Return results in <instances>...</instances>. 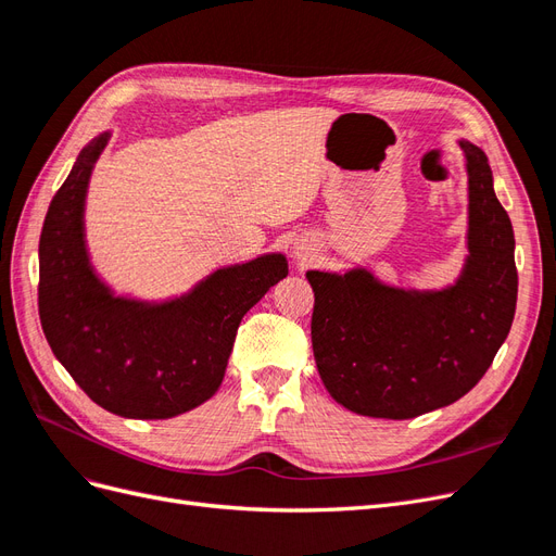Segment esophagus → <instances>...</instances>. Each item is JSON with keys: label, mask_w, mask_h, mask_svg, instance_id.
<instances>
[{"label": "esophagus", "mask_w": 556, "mask_h": 556, "mask_svg": "<svg viewBox=\"0 0 556 556\" xmlns=\"http://www.w3.org/2000/svg\"><path fill=\"white\" fill-rule=\"evenodd\" d=\"M296 257H299L301 262H306V260L311 257V248H308V245H296Z\"/></svg>", "instance_id": "esophagus-1"}]
</instances>
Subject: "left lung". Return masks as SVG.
<instances>
[{
  "label": "left lung",
  "mask_w": 556,
  "mask_h": 556,
  "mask_svg": "<svg viewBox=\"0 0 556 556\" xmlns=\"http://www.w3.org/2000/svg\"><path fill=\"white\" fill-rule=\"evenodd\" d=\"M468 162L464 274L443 292H403L371 274L308 271L313 355L329 394L352 413L410 419L473 390L510 331L517 306L515 233L486 155Z\"/></svg>",
  "instance_id": "1"
}]
</instances>
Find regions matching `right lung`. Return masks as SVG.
Here are the masks:
<instances>
[{"instance_id": "1", "label": "right lung", "mask_w": 556, "mask_h": 556, "mask_svg": "<svg viewBox=\"0 0 556 556\" xmlns=\"http://www.w3.org/2000/svg\"><path fill=\"white\" fill-rule=\"evenodd\" d=\"M104 137L83 150L50 201L39 241V317L53 355L97 406L166 419L208 401L225 378L243 315L288 276L282 255L215 271L172 304L115 299L83 245V201Z\"/></svg>"}]
</instances>
